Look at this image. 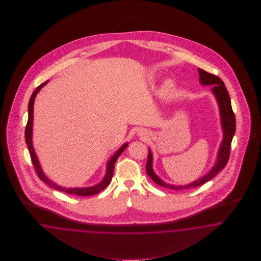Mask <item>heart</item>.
Masks as SVG:
<instances>
[{"mask_svg":"<svg viewBox=\"0 0 261 261\" xmlns=\"http://www.w3.org/2000/svg\"><path fill=\"white\" fill-rule=\"evenodd\" d=\"M172 90H173V84L171 82H167L166 86L164 88V93L165 94H170Z\"/></svg>","mask_w":261,"mask_h":261,"instance_id":"heart-1","label":"heart"}]
</instances>
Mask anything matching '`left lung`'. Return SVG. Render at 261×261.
<instances>
[{
    "instance_id": "left-lung-1",
    "label": "left lung",
    "mask_w": 261,
    "mask_h": 261,
    "mask_svg": "<svg viewBox=\"0 0 261 261\" xmlns=\"http://www.w3.org/2000/svg\"><path fill=\"white\" fill-rule=\"evenodd\" d=\"M198 72L200 74V83L202 85H214L212 88V91L214 92V95L218 101V105H219L220 115H221L222 127H223V131H224V138H223V141H222L221 145L219 148L216 164L214 165V167L210 170L208 173L205 174V176H203L197 181L186 185V186H174V185H170V184L162 181L153 171L152 153L150 150H148V157H147V163H146V172L154 182L158 184L159 186L164 187L166 189L181 190L202 186L207 181L212 180L216 174L219 173L222 169L226 166L228 161H229L231 140L233 138V135L236 133V116H234V113L231 108L229 93L227 91V88L225 86L224 82L217 75L212 74L202 69H198Z\"/></svg>"
}]
</instances>
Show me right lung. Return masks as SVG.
<instances>
[{"label": "right lung", "mask_w": 261, "mask_h": 261, "mask_svg": "<svg viewBox=\"0 0 261 261\" xmlns=\"http://www.w3.org/2000/svg\"><path fill=\"white\" fill-rule=\"evenodd\" d=\"M47 81L42 83L40 86L36 88V90L33 92L32 96H31V99H30V103H29V119H28V123H27V126H25V131H24V139H25V142H27V145H28V148L30 151V154H31V158H32V164L34 166V169L36 171V173L38 175L40 179L44 182H46L48 187L55 189V190H60V191H63L66 193H69V194H75V195H79V196H91V195H94L96 194L98 192H100L101 190H104L109 184H110L111 180H112V177H113V173H114V166L117 162V160L119 157V155L124 151V149L126 148L128 143H124L119 150L117 151L113 156L112 158L108 161V164H107V169H106V174L103 178L102 181L95 185L94 187H89V188H73V189H66L63 187H60L58 186L56 182H53L51 180H49L47 178V176L44 174L41 166H40L39 161L38 158L34 152L33 149V145H32V124H33V104H34V99H35V96L37 95V93L39 92L40 89L45 86L47 84Z\"/></svg>", "instance_id": "right-lung-1"}]
</instances>
